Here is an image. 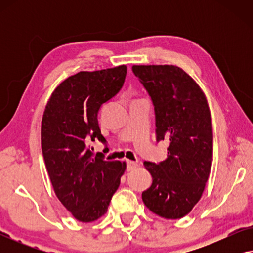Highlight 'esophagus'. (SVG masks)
<instances>
[{"label": "esophagus", "instance_id": "obj_1", "mask_svg": "<svg viewBox=\"0 0 253 253\" xmlns=\"http://www.w3.org/2000/svg\"><path fill=\"white\" fill-rule=\"evenodd\" d=\"M137 167H138V164H137V162H134V161H130V160H127V161H126V169H127V171L133 170V169H136Z\"/></svg>", "mask_w": 253, "mask_h": 253}]
</instances>
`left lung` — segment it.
Returning a JSON list of instances; mask_svg holds the SVG:
<instances>
[{"label":"left lung","instance_id":"left-lung-1","mask_svg":"<svg viewBox=\"0 0 253 253\" xmlns=\"http://www.w3.org/2000/svg\"><path fill=\"white\" fill-rule=\"evenodd\" d=\"M132 71L153 101L157 140L169 143L166 160L144 162L153 182L141 198L157 215L181 219L202 198L212 167L209 102L199 85L176 65H132Z\"/></svg>","mask_w":253,"mask_h":253}]
</instances>
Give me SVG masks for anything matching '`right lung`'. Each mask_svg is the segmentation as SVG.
<instances>
[{
	"label": "right lung",
	"instance_id": "add662e5",
	"mask_svg": "<svg viewBox=\"0 0 253 253\" xmlns=\"http://www.w3.org/2000/svg\"><path fill=\"white\" fill-rule=\"evenodd\" d=\"M126 65L81 71L54 89L41 121V148L58 200L76 220L93 222L108 210L126 162L94 157L89 141L106 143L98 123L102 103L124 84Z\"/></svg>",
	"mask_w": 253,
	"mask_h": 253
}]
</instances>
